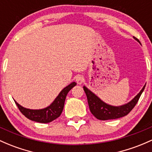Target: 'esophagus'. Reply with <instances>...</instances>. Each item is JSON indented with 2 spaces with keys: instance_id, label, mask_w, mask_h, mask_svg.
Returning a JSON list of instances; mask_svg holds the SVG:
<instances>
[{
  "instance_id": "1",
  "label": "esophagus",
  "mask_w": 152,
  "mask_h": 152,
  "mask_svg": "<svg viewBox=\"0 0 152 152\" xmlns=\"http://www.w3.org/2000/svg\"><path fill=\"white\" fill-rule=\"evenodd\" d=\"M76 82H77L79 84H82V83L84 81V76H81V75H79V76H76Z\"/></svg>"
}]
</instances>
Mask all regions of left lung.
<instances>
[{
  "label": "left lung",
  "instance_id": "left-lung-1",
  "mask_svg": "<svg viewBox=\"0 0 152 152\" xmlns=\"http://www.w3.org/2000/svg\"><path fill=\"white\" fill-rule=\"evenodd\" d=\"M134 39L139 42L137 38L135 37ZM145 86L146 85H144L141 91L130 102L120 107H114L106 104L104 102L102 101L98 96H96L94 93L89 91L86 86H84V90L86 93V97H87L88 104H89V110L91 114L98 120L106 121V120L117 119V118L127 115L137 104L140 96L144 90Z\"/></svg>",
  "mask_w": 152,
  "mask_h": 152
}]
</instances>
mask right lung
<instances>
[{"label":"right lung","mask_w":152,"mask_h":152,"mask_svg":"<svg viewBox=\"0 0 152 152\" xmlns=\"http://www.w3.org/2000/svg\"><path fill=\"white\" fill-rule=\"evenodd\" d=\"M76 85V82H73L70 84L68 86L65 87L62 91H61L58 96L56 97L54 102L48 107L42 110H29L23 107L20 104H18L16 101L15 103L17 105L18 108L24 115L28 119L31 120L35 122L48 123L52 122L53 121L56 120L62 113L63 107H64L65 100L67 96L68 91H70L73 86Z\"/></svg>","instance_id":"obj_1"}]
</instances>
